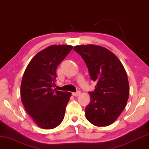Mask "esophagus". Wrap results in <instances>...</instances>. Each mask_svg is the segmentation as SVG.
<instances>
[{"instance_id": "esophagus-1", "label": "esophagus", "mask_w": 149, "mask_h": 149, "mask_svg": "<svg viewBox=\"0 0 149 149\" xmlns=\"http://www.w3.org/2000/svg\"><path fill=\"white\" fill-rule=\"evenodd\" d=\"M72 95L75 97L78 96V95H80V91H77V92H76V93H72Z\"/></svg>"}]
</instances>
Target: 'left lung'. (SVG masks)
I'll list each match as a JSON object with an SVG mask.
<instances>
[{
    "label": "left lung",
    "mask_w": 149,
    "mask_h": 149,
    "mask_svg": "<svg viewBox=\"0 0 149 149\" xmlns=\"http://www.w3.org/2000/svg\"><path fill=\"white\" fill-rule=\"evenodd\" d=\"M83 58L91 79L96 82L89 92L90 102L85 108L88 122L107 127L118 119L127 105L129 86L125 67L113 53L95 45H77L73 48Z\"/></svg>",
    "instance_id": "left-lung-1"
}]
</instances>
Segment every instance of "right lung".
<instances>
[{
    "instance_id": "right-lung-1",
    "label": "right lung",
    "mask_w": 149,
    "mask_h": 149,
    "mask_svg": "<svg viewBox=\"0 0 149 149\" xmlns=\"http://www.w3.org/2000/svg\"><path fill=\"white\" fill-rule=\"evenodd\" d=\"M71 45H51L40 51L28 64L20 85L26 111L39 127L52 129L63 122L71 93L53 89L56 69L71 52Z\"/></svg>"
}]
</instances>
